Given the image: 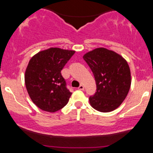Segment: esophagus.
<instances>
[{
    "label": "esophagus",
    "instance_id": "1",
    "mask_svg": "<svg viewBox=\"0 0 153 153\" xmlns=\"http://www.w3.org/2000/svg\"><path fill=\"white\" fill-rule=\"evenodd\" d=\"M78 89L81 90H84V86L82 85V84H81V85L79 86V87H78Z\"/></svg>",
    "mask_w": 153,
    "mask_h": 153
}]
</instances>
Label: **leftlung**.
Returning a JSON list of instances; mask_svg holds the SVG:
<instances>
[{"label": "left lung", "mask_w": 153, "mask_h": 153, "mask_svg": "<svg viewBox=\"0 0 153 153\" xmlns=\"http://www.w3.org/2000/svg\"><path fill=\"white\" fill-rule=\"evenodd\" d=\"M83 58L93 72L96 92L90 104L100 112H111L125 100L131 87V72L126 60L115 51L98 48Z\"/></svg>", "instance_id": "8db88e82"}]
</instances>
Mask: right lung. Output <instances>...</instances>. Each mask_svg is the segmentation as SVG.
<instances>
[{
  "label": "right lung",
  "instance_id": "right-lung-1",
  "mask_svg": "<svg viewBox=\"0 0 153 153\" xmlns=\"http://www.w3.org/2000/svg\"><path fill=\"white\" fill-rule=\"evenodd\" d=\"M75 52L50 48L30 60L25 71V86L31 100L42 111L56 112L69 102L72 93L66 88L60 72Z\"/></svg>",
  "mask_w": 153,
  "mask_h": 153
}]
</instances>
